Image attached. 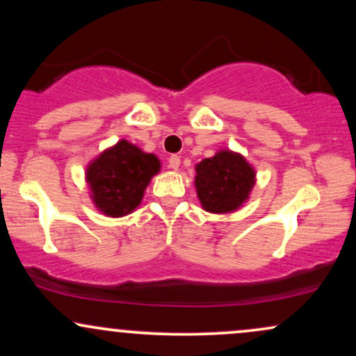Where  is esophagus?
Segmentation results:
<instances>
[{
	"label": "esophagus",
	"instance_id": "esophagus-1",
	"mask_svg": "<svg viewBox=\"0 0 356 356\" xmlns=\"http://www.w3.org/2000/svg\"><path fill=\"white\" fill-rule=\"evenodd\" d=\"M169 167H170V169L177 170L179 167H181V157H177V155H172V157L169 159Z\"/></svg>",
	"mask_w": 356,
	"mask_h": 356
}]
</instances>
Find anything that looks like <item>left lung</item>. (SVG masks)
Instances as JSON below:
<instances>
[{"label": "left lung", "instance_id": "left-lung-1", "mask_svg": "<svg viewBox=\"0 0 356 356\" xmlns=\"http://www.w3.org/2000/svg\"><path fill=\"white\" fill-rule=\"evenodd\" d=\"M254 184L252 165L229 149L219 150L195 165V192L202 209L212 214H227L243 207Z\"/></svg>", "mask_w": 356, "mask_h": 356}]
</instances>
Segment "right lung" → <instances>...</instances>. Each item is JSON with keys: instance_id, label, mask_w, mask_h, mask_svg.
<instances>
[{"instance_id": "add662e5", "label": "right lung", "mask_w": 356, "mask_h": 356, "mask_svg": "<svg viewBox=\"0 0 356 356\" xmlns=\"http://www.w3.org/2000/svg\"><path fill=\"white\" fill-rule=\"evenodd\" d=\"M161 170L157 155L122 138L87 165L90 197L102 214L122 218L140 206L150 179Z\"/></svg>"}]
</instances>
